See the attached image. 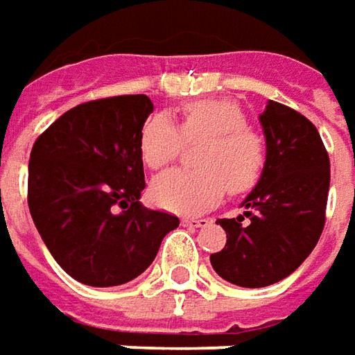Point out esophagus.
<instances>
[{
  "label": "esophagus",
  "mask_w": 355,
  "mask_h": 355,
  "mask_svg": "<svg viewBox=\"0 0 355 355\" xmlns=\"http://www.w3.org/2000/svg\"><path fill=\"white\" fill-rule=\"evenodd\" d=\"M185 227H203L207 225V219H203V217H185L184 221H182Z\"/></svg>",
  "instance_id": "obj_1"
}]
</instances>
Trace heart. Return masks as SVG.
Instances as JSON below:
<instances>
[{
    "label": "heart",
    "instance_id": "1",
    "mask_svg": "<svg viewBox=\"0 0 355 355\" xmlns=\"http://www.w3.org/2000/svg\"><path fill=\"white\" fill-rule=\"evenodd\" d=\"M199 144L198 170H170L150 185L159 207L175 213H199L215 205L225 189L241 196L252 189L266 168L263 134L247 126L241 106L231 101H193L180 110L178 126L166 114L148 118L140 132V156L150 170L168 166L184 144Z\"/></svg>",
    "mask_w": 355,
    "mask_h": 355
}]
</instances>
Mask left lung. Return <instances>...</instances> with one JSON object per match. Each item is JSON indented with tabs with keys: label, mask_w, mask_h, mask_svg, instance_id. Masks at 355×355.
I'll return each instance as SVG.
<instances>
[{
	"label": "left lung",
	"mask_w": 355,
	"mask_h": 355,
	"mask_svg": "<svg viewBox=\"0 0 355 355\" xmlns=\"http://www.w3.org/2000/svg\"><path fill=\"white\" fill-rule=\"evenodd\" d=\"M266 168L237 219H217L227 243L213 252L215 272L231 284L263 288L293 275L316 247L326 223L330 157L316 126L291 106L261 114Z\"/></svg>",
	"instance_id": "obj_1"
}]
</instances>
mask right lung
<instances>
[{"label": "right lung", "mask_w": 355, "mask_h": 355, "mask_svg": "<svg viewBox=\"0 0 355 355\" xmlns=\"http://www.w3.org/2000/svg\"><path fill=\"white\" fill-rule=\"evenodd\" d=\"M154 110L146 94L83 103L33 144L27 203L53 259L89 286L140 277L175 215L146 209L140 132Z\"/></svg>", "instance_id": "obj_1"}]
</instances>
